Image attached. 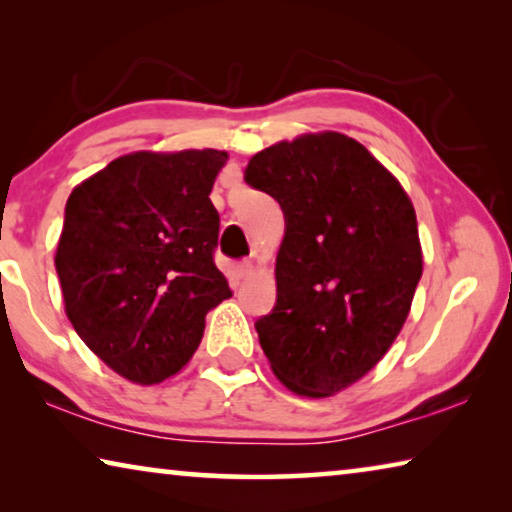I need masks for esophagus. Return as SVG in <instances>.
<instances>
[{"label": "esophagus", "mask_w": 512, "mask_h": 512, "mask_svg": "<svg viewBox=\"0 0 512 512\" xmlns=\"http://www.w3.org/2000/svg\"><path fill=\"white\" fill-rule=\"evenodd\" d=\"M235 271H237L239 277H248L250 273H253V264H250L248 259H244V262H239V264L235 266Z\"/></svg>", "instance_id": "obj_1"}]
</instances>
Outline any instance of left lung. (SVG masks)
<instances>
[{"instance_id":"8db88e82","label":"left lung","mask_w":512,"mask_h":512,"mask_svg":"<svg viewBox=\"0 0 512 512\" xmlns=\"http://www.w3.org/2000/svg\"><path fill=\"white\" fill-rule=\"evenodd\" d=\"M244 180L284 214L277 300L255 323L266 359L293 393H339L377 366L409 316L422 275L409 196L341 133L268 146Z\"/></svg>"}]
</instances>
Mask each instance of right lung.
Masks as SVG:
<instances>
[{"label": "right lung", "mask_w": 512, "mask_h": 512, "mask_svg": "<svg viewBox=\"0 0 512 512\" xmlns=\"http://www.w3.org/2000/svg\"><path fill=\"white\" fill-rule=\"evenodd\" d=\"M228 153H131L74 189L56 273L83 343L137 384L185 366L205 316L232 296L214 264L219 212L210 201Z\"/></svg>", "instance_id": "1"}]
</instances>
